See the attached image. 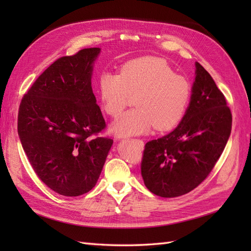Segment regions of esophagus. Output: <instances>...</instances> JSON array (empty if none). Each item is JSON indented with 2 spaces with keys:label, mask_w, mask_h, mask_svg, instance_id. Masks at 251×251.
Masks as SVG:
<instances>
[{
  "label": "esophagus",
  "mask_w": 251,
  "mask_h": 251,
  "mask_svg": "<svg viewBox=\"0 0 251 251\" xmlns=\"http://www.w3.org/2000/svg\"><path fill=\"white\" fill-rule=\"evenodd\" d=\"M137 141H138V142H139V143H140V144H141V147H143V142H142V140H140V139H138V140H137Z\"/></svg>",
  "instance_id": "34e87169"
}]
</instances>
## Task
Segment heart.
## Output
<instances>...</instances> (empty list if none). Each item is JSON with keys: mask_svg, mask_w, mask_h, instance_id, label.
I'll return each mask as SVG.
<instances>
[{"mask_svg": "<svg viewBox=\"0 0 251 251\" xmlns=\"http://www.w3.org/2000/svg\"><path fill=\"white\" fill-rule=\"evenodd\" d=\"M98 94L103 111L117 117L134 96L135 109L126 112L112 126L113 133L140 135L151 127L171 131L183 119L192 100V85L176 74L166 60L140 57L121 66L119 74L103 72L98 79Z\"/></svg>", "mask_w": 251, "mask_h": 251, "instance_id": "heart-1", "label": "heart"}]
</instances>
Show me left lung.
Returning a JSON list of instances; mask_svg holds the SVG:
<instances>
[{"label": "left lung", "mask_w": 251, "mask_h": 251, "mask_svg": "<svg viewBox=\"0 0 251 251\" xmlns=\"http://www.w3.org/2000/svg\"><path fill=\"white\" fill-rule=\"evenodd\" d=\"M232 116L210 74L196 63L192 100L183 119L170 134L147 142L141 176L150 192L175 198L206 178L230 136Z\"/></svg>", "instance_id": "obj_1"}]
</instances>
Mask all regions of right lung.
Wrapping results in <instances>:
<instances>
[{
	"label": "right lung",
	"mask_w": 251,
	"mask_h": 251,
	"mask_svg": "<svg viewBox=\"0 0 251 251\" xmlns=\"http://www.w3.org/2000/svg\"><path fill=\"white\" fill-rule=\"evenodd\" d=\"M100 48L50 65L22 98L18 133L28 160L52 191L77 197L100 178L113 139L94 138L105 121L91 86Z\"/></svg>",
	"instance_id": "obj_1"
}]
</instances>
